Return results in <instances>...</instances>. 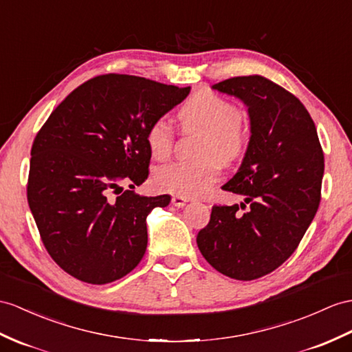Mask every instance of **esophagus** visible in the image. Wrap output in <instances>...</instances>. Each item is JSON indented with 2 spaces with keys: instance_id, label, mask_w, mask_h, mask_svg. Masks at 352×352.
I'll use <instances>...</instances> for the list:
<instances>
[{
  "instance_id": "obj_1",
  "label": "esophagus",
  "mask_w": 352,
  "mask_h": 352,
  "mask_svg": "<svg viewBox=\"0 0 352 352\" xmlns=\"http://www.w3.org/2000/svg\"><path fill=\"white\" fill-rule=\"evenodd\" d=\"M186 203H188L186 197H182V195H173V197H171V204L176 206V208H184Z\"/></svg>"
}]
</instances>
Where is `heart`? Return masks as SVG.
<instances>
[{
  "label": "heart",
  "mask_w": 352,
  "mask_h": 352,
  "mask_svg": "<svg viewBox=\"0 0 352 352\" xmlns=\"http://www.w3.org/2000/svg\"><path fill=\"white\" fill-rule=\"evenodd\" d=\"M185 126L199 128L204 133L199 161H175L161 166L153 176L161 191L182 197H200L218 181L219 158L231 161L245 151L248 133L241 124V110L233 102L213 92H200L181 110ZM173 126L167 118L153 121L146 133V142L153 158L166 160L173 149ZM215 151L217 155H212ZM211 155L209 156L208 153Z\"/></svg>",
  "instance_id": "obj_1"
}]
</instances>
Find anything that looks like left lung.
Segmentation results:
<instances>
[{
  "label": "left lung",
  "mask_w": 352,
  "mask_h": 352,
  "mask_svg": "<svg viewBox=\"0 0 352 352\" xmlns=\"http://www.w3.org/2000/svg\"><path fill=\"white\" fill-rule=\"evenodd\" d=\"M212 88L248 107L250 143L237 173L222 186L245 203L213 206L197 245L222 275L258 279L289 258L311 226L321 200L324 153L309 111L279 85L254 74Z\"/></svg>",
  "instance_id": "8db88e82"
}]
</instances>
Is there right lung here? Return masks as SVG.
I'll return each mask as SVG.
<instances>
[{"label":"right lung","instance_id":"add662e5","mask_svg":"<svg viewBox=\"0 0 352 352\" xmlns=\"http://www.w3.org/2000/svg\"><path fill=\"white\" fill-rule=\"evenodd\" d=\"M191 88L102 74L76 88L31 148L28 204L43 245L68 275L102 285L124 278L148 246L146 217L170 195L133 191L149 175V125ZM131 186L123 191V185Z\"/></svg>","mask_w":352,"mask_h":352}]
</instances>
